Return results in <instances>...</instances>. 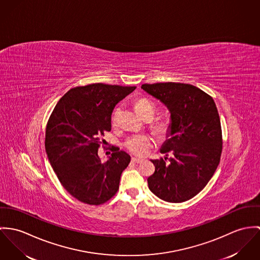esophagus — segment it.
<instances>
[{"label": "esophagus", "mask_w": 260, "mask_h": 260, "mask_svg": "<svg viewBox=\"0 0 260 260\" xmlns=\"http://www.w3.org/2000/svg\"><path fill=\"white\" fill-rule=\"evenodd\" d=\"M132 161L135 164H140V162H142V159L137 158V157H132Z\"/></svg>", "instance_id": "34e87169"}]
</instances>
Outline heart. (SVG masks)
<instances>
[{"label": "heart", "instance_id": "1", "mask_svg": "<svg viewBox=\"0 0 260 260\" xmlns=\"http://www.w3.org/2000/svg\"><path fill=\"white\" fill-rule=\"evenodd\" d=\"M135 110L138 115L143 118H152L156 112L155 105L146 98L138 99L135 103ZM119 109L115 110L112 116V123L116 124V117ZM153 132L159 137L168 136L172 131V121L169 118H158L152 122ZM152 145L151 139L146 135H133L129 136L123 143V146L127 151L135 155H144Z\"/></svg>", "mask_w": 260, "mask_h": 260}]
</instances>
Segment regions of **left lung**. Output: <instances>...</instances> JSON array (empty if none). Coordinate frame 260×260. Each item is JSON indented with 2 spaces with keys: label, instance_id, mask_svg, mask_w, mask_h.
I'll return each instance as SVG.
<instances>
[{
  "label": "left lung",
  "instance_id": "obj_1",
  "mask_svg": "<svg viewBox=\"0 0 260 260\" xmlns=\"http://www.w3.org/2000/svg\"><path fill=\"white\" fill-rule=\"evenodd\" d=\"M142 88L161 101L172 117V138L160 149L167 157L151 160L155 171L147 178L148 187L165 202H186L202 191L220 161L217 108L209 94L192 85L156 83Z\"/></svg>",
  "mask_w": 260,
  "mask_h": 260
}]
</instances>
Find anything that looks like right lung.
<instances>
[{"mask_svg": "<svg viewBox=\"0 0 260 260\" xmlns=\"http://www.w3.org/2000/svg\"><path fill=\"white\" fill-rule=\"evenodd\" d=\"M137 87L90 84L71 88L58 101L46 127L45 147L63 188L89 205L110 201L118 190L121 173L131 156L114 146L102 162L99 147L112 129V113L117 103Z\"/></svg>", "mask_w": 260, "mask_h": 260, "instance_id": "right-lung-1", "label": "right lung"}]
</instances>
